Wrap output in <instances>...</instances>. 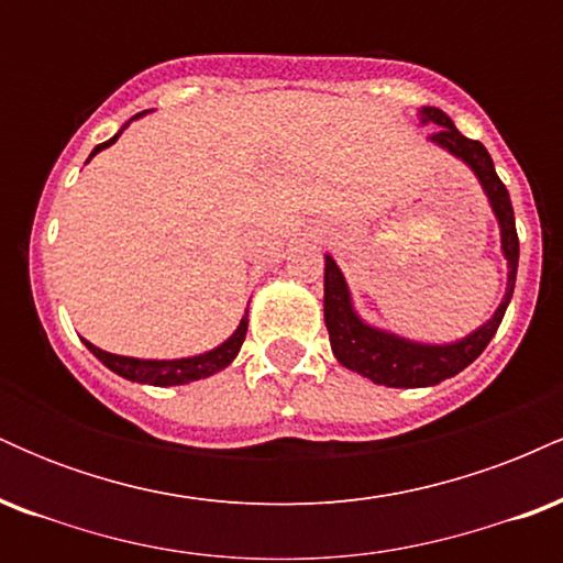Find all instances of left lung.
I'll use <instances>...</instances> for the list:
<instances>
[{"instance_id":"obj_1","label":"left lung","mask_w":563,"mask_h":563,"mask_svg":"<svg viewBox=\"0 0 563 563\" xmlns=\"http://www.w3.org/2000/svg\"><path fill=\"white\" fill-rule=\"evenodd\" d=\"M418 115H421L423 126H437L429 134V142H434L450 156L463 161L474 172V177L479 179L484 196L489 200V209L497 219V228H500V249L508 262V283L503 301L497 303L495 314L484 325L463 335V339L450 341V344H423V341L405 339V335L384 331V328L371 325V322L360 318L352 303L344 273L333 262V256L325 254V299H322L325 303H322V309H325V325L335 360L349 371L360 373L363 378H371L373 384L391 386V389L437 386L474 363L493 341L497 328H500L510 296H514L516 269H519V235H516L514 206H510L506 185L497 177L487 147L479 140L463 137L452 124L450 115L439 111V108L423 106Z\"/></svg>"}]
</instances>
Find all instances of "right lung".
I'll return each mask as SVG.
<instances>
[{
    "label": "right lung",
    "mask_w": 563,
    "mask_h": 563,
    "mask_svg": "<svg viewBox=\"0 0 563 563\" xmlns=\"http://www.w3.org/2000/svg\"><path fill=\"white\" fill-rule=\"evenodd\" d=\"M145 113L147 111L132 115V119H129L111 140L102 142V145H97L95 151L89 153L87 164L97 156V153L106 151V147H111L113 142L121 137V132H124V129L132 124L134 119H142ZM245 331H249V309H245V314L241 318V325L235 328V333H232L228 341H222L219 346L209 349V352L196 354V357H177V360L124 357V354H111V352H106V349L89 344L87 339H81V341H84V346H87L89 352H92L95 357L108 367V371L115 373V376H121L126 380H137V384H151V386H183V384H190V380L209 378V376H214V373L224 371V367H228L232 360L238 357V352H241V346L245 341Z\"/></svg>",
    "instance_id": "1"
}]
</instances>
